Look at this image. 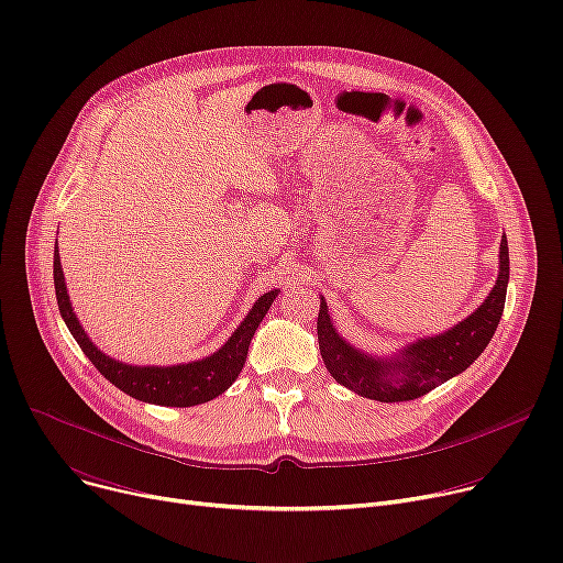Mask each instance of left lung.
Here are the masks:
<instances>
[{
	"mask_svg": "<svg viewBox=\"0 0 563 563\" xmlns=\"http://www.w3.org/2000/svg\"><path fill=\"white\" fill-rule=\"evenodd\" d=\"M508 287V241L501 236L499 274L490 295L462 322L444 333L426 335L409 342L390 356L361 352L342 338L329 314L327 299L320 297L317 340L322 361L331 377L354 394L379 400L402 402L426 396L428 390L467 371L493 340L501 320Z\"/></svg>",
	"mask_w": 563,
	"mask_h": 563,
	"instance_id": "obj_1",
	"label": "left lung"
}]
</instances>
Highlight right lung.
Listing matches in <instances>:
<instances>
[{
    "label": "right lung",
    "mask_w": 563,
    "mask_h": 563,
    "mask_svg": "<svg viewBox=\"0 0 563 563\" xmlns=\"http://www.w3.org/2000/svg\"><path fill=\"white\" fill-rule=\"evenodd\" d=\"M55 291H57V306L62 312V320L66 322L70 335L76 338L85 356L96 365L108 382H112L117 388L124 390L131 398L152 402L161 407H192L202 405L232 386V382L239 377L243 363H246L251 340L264 320L266 310L272 308L274 299L278 297L280 289H272L262 295L249 314L243 317V322L234 329V333L225 340L221 350L200 358L188 361L177 365H131L124 361H117L108 354H103L93 345L89 335L85 333L82 324L78 322V314L73 312L68 289L62 272L59 251L55 246Z\"/></svg>",
    "instance_id": "obj_1"
}]
</instances>
